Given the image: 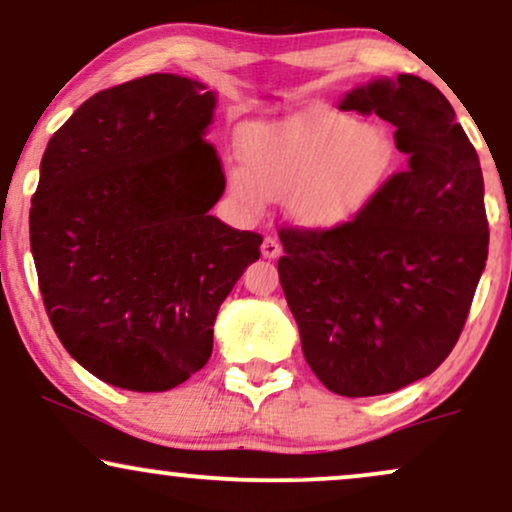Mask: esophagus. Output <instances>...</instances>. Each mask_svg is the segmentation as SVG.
<instances>
[{"label":"esophagus","mask_w":512,"mask_h":512,"mask_svg":"<svg viewBox=\"0 0 512 512\" xmlns=\"http://www.w3.org/2000/svg\"><path fill=\"white\" fill-rule=\"evenodd\" d=\"M281 250H283L281 243H278L274 236H267V238H264V241H262V255L269 257V260H276V257L281 255Z\"/></svg>","instance_id":"esophagus-1"}]
</instances>
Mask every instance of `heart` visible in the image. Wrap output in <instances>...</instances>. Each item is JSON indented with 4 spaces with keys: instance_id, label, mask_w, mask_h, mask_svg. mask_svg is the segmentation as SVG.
I'll list each match as a JSON object with an SVG mask.
<instances>
[{
    "instance_id": "1",
    "label": "heart",
    "mask_w": 512,
    "mask_h": 512,
    "mask_svg": "<svg viewBox=\"0 0 512 512\" xmlns=\"http://www.w3.org/2000/svg\"><path fill=\"white\" fill-rule=\"evenodd\" d=\"M241 158L243 167H231L226 184L248 215H260L267 198H288L300 224L335 229L385 189L397 148L383 127L314 108L250 129Z\"/></svg>"
}]
</instances>
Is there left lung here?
<instances>
[{
    "label": "left lung",
    "mask_w": 512,
    "mask_h": 512,
    "mask_svg": "<svg viewBox=\"0 0 512 512\" xmlns=\"http://www.w3.org/2000/svg\"><path fill=\"white\" fill-rule=\"evenodd\" d=\"M340 108L397 127L409 163L352 222L283 226L278 278L316 378L340 397H375L430 375L458 342L489 250L484 179L435 84L375 80Z\"/></svg>",
    "instance_id": "1"
}]
</instances>
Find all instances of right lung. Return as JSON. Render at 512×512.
I'll use <instances>...</instances> for the list:
<instances>
[{
    "label": "right lung",
    "instance_id": "right-lung-1",
    "mask_svg": "<svg viewBox=\"0 0 512 512\" xmlns=\"http://www.w3.org/2000/svg\"><path fill=\"white\" fill-rule=\"evenodd\" d=\"M215 94L153 73L103 89L56 129L30 208L44 309L103 383L165 392L208 364L219 304L262 236L210 215L224 193L205 139Z\"/></svg>",
    "mask_w": 512,
    "mask_h": 512
}]
</instances>
